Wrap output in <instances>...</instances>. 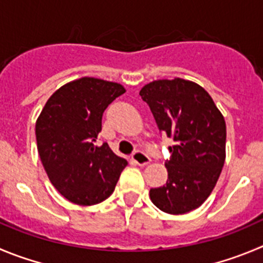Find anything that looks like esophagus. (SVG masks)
Listing matches in <instances>:
<instances>
[{"mask_svg": "<svg viewBox=\"0 0 263 263\" xmlns=\"http://www.w3.org/2000/svg\"><path fill=\"white\" fill-rule=\"evenodd\" d=\"M132 159L136 165L139 166H146L151 162V158H149L148 154L144 153L143 151H136L134 154H132Z\"/></svg>", "mask_w": 263, "mask_h": 263, "instance_id": "1", "label": "esophagus"}]
</instances>
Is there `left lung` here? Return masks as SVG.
<instances>
[{
  "label": "left lung",
  "mask_w": 263,
  "mask_h": 263,
  "mask_svg": "<svg viewBox=\"0 0 263 263\" xmlns=\"http://www.w3.org/2000/svg\"><path fill=\"white\" fill-rule=\"evenodd\" d=\"M159 134L174 141L165 162L168 178L152 188L154 205L168 214L197 209L214 190L226 159V122L210 95L196 83L154 80L140 90Z\"/></svg>",
  "instance_id": "obj_1"
}]
</instances>
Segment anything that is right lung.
<instances>
[{"label": "right lung", "mask_w": 263, "mask_h": 263, "mask_svg": "<svg viewBox=\"0 0 263 263\" xmlns=\"http://www.w3.org/2000/svg\"><path fill=\"white\" fill-rule=\"evenodd\" d=\"M124 92L118 83L85 76L55 90L36 120L39 156L49 180L76 205L106 200L127 166L107 143L96 144L102 114Z\"/></svg>", "instance_id": "right-lung-1"}]
</instances>
